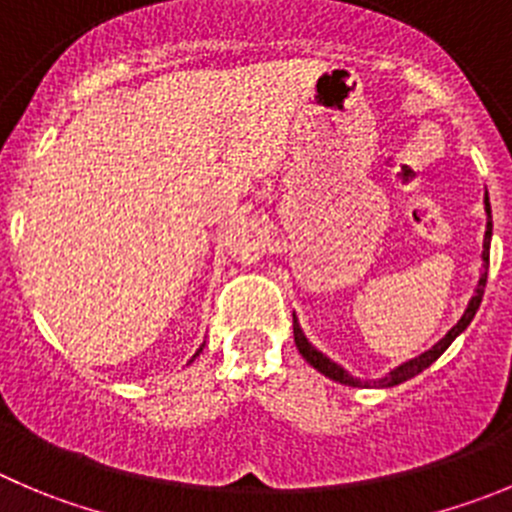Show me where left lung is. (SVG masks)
Here are the masks:
<instances>
[{"instance_id": "obj_1", "label": "left lung", "mask_w": 512, "mask_h": 512, "mask_svg": "<svg viewBox=\"0 0 512 512\" xmlns=\"http://www.w3.org/2000/svg\"><path fill=\"white\" fill-rule=\"evenodd\" d=\"M485 212H487V232H485V242H482V267H485V272H482V278H480V283H477V290H475V295H472L470 305H467L465 315H462L460 321H457V326L452 328V331L447 333V336H444L437 346H432L427 353H422L419 358H412L409 364H401L399 369H394L389 376H384V379L379 381V386H396V384H401V381L414 379L417 374H422L424 369H429V366H432L434 361H437V358L442 356L447 348H450V343L455 341V338L460 336L467 326H470L472 318H475L477 308H480V303H482V293H485V285H487V267H490V234H493V217H490V199L487 197H485ZM293 336H295V346H298V351L303 353V358L308 361L310 366H313V369H318L323 376L338 381V384H348V386L361 384L358 379L348 376L341 366L333 364L331 358H326L321 351H315V348L310 346L308 338H305L303 331H300L298 321H295V315H293Z\"/></svg>"}]
</instances>
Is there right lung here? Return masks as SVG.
Instances as JSON below:
<instances>
[{
  "label": "right lung",
  "instance_id": "right-lung-1",
  "mask_svg": "<svg viewBox=\"0 0 512 512\" xmlns=\"http://www.w3.org/2000/svg\"><path fill=\"white\" fill-rule=\"evenodd\" d=\"M199 351H202V348H199ZM199 351H197V353H194V358H197V356H199ZM194 358H191V361H194Z\"/></svg>",
  "mask_w": 512,
  "mask_h": 512
}]
</instances>
